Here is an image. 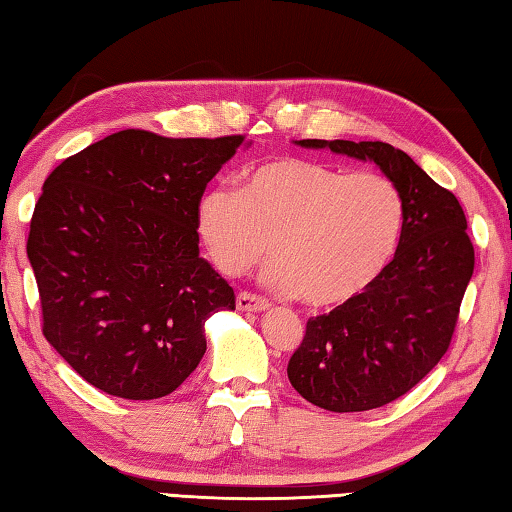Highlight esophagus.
<instances>
[{
    "label": "esophagus",
    "instance_id": "esophagus-1",
    "mask_svg": "<svg viewBox=\"0 0 512 512\" xmlns=\"http://www.w3.org/2000/svg\"><path fill=\"white\" fill-rule=\"evenodd\" d=\"M236 308L242 312H263L270 308V301L263 297H256L251 292H240L236 297Z\"/></svg>",
    "mask_w": 512,
    "mask_h": 512
}]
</instances>
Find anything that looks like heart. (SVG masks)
<instances>
[{"label":"heart","mask_w":512,"mask_h":512,"mask_svg":"<svg viewBox=\"0 0 512 512\" xmlns=\"http://www.w3.org/2000/svg\"><path fill=\"white\" fill-rule=\"evenodd\" d=\"M405 227L398 186L378 173L279 157L251 170L242 191L215 186L197 204L213 265L238 276L270 254L267 279L312 308L364 294L396 256Z\"/></svg>","instance_id":"heart-1"}]
</instances>
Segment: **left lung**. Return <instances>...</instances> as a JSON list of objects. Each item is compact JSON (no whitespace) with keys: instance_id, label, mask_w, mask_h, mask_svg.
<instances>
[{"instance_id":"1","label":"left lung","mask_w":512,"mask_h":512,"mask_svg":"<svg viewBox=\"0 0 512 512\" xmlns=\"http://www.w3.org/2000/svg\"><path fill=\"white\" fill-rule=\"evenodd\" d=\"M378 164L405 202V227L387 270L360 297L308 319L288 378L321 409L369 411L389 405L425 378L450 348L474 272L468 220L452 191L407 152L382 141L303 139Z\"/></svg>"}]
</instances>
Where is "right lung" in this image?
<instances>
[{
    "label": "right lung",
    "mask_w": 512,
    "mask_h": 512,
    "mask_svg": "<svg viewBox=\"0 0 512 512\" xmlns=\"http://www.w3.org/2000/svg\"><path fill=\"white\" fill-rule=\"evenodd\" d=\"M242 143L121 130L44 182L26 242L42 333L96 389L168 396L206 353L204 321L236 310L233 288L200 256L197 204Z\"/></svg>",
    "instance_id": "add662e5"
}]
</instances>
